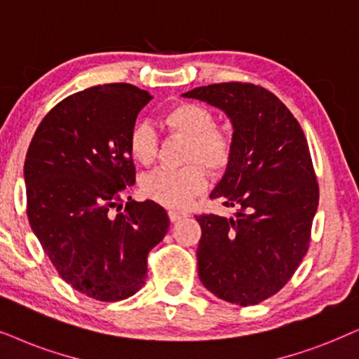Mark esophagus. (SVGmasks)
Masks as SVG:
<instances>
[{
    "label": "esophagus",
    "mask_w": 359,
    "mask_h": 359,
    "mask_svg": "<svg viewBox=\"0 0 359 359\" xmlns=\"http://www.w3.org/2000/svg\"><path fill=\"white\" fill-rule=\"evenodd\" d=\"M169 217L172 222H179V220H182L184 217H187V213L179 212V210H169Z\"/></svg>",
    "instance_id": "1"
}]
</instances>
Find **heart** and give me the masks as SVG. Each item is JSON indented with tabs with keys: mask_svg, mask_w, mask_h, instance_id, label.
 Segmentation results:
<instances>
[{
	"mask_svg": "<svg viewBox=\"0 0 359 359\" xmlns=\"http://www.w3.org/2000/svg\"><path fill=\"white\" fill-rule=\"evenodd\" d=\"M170 133L187 139L185 162H201L208 170H222L232 156V137L215 127L210 109L197 102H180L172 106L162 117ZM129 154L140 165H151L157 156V134L146 121L135 122L129 133ZM201 164L182 169H157L140 182L146 197L165 207L182 208L202 192L207 185L205 170Z\"/></svg>",
	"mask_w": 359,
	"mask_h": 359,
	"instance_id": "heart-1",
	"label": "heart"
}]
</instances>
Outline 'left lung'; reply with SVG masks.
Here are the masks:
<instances>
[{
	"instance_id": "8db88e82",
	"label": "left lung",
	"mask_w": 359,
	"mask_h": 359,
	"mask_svg": "<svg viewBox=\"0 0 359 359\" xmlns=\"http://www.w3.org/2000/svg\"><path fill=\"white\" fill-rule=\"evenodd\" d=\"M182 96L219 107L233 127L232 156L210 198L238 212L195 217L198 276L220 300L257 305L287 285L310 245L320 195L306 137L260 86L210 84Z\"/></svg>"
}]
</instances>
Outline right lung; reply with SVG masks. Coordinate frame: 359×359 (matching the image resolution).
Here are the masks:
<instances>
[{
    "instance_id": "1",
    "label": "right lung",
    "mask_w": 359,
    "mask_h": 359,
    "mask_svg": "<svg viewBox=\"0 0 359 359\" xmlns=\"http://www.w3.org/2000/svg\"><path fill=\"white\" fill-rule=\"evenodd\" d=\"M151 99L124 83L72 94L41 121L26 154L31 229L61 278L99 302L126 300L144 287L149 252L170 225L154 201L112 213L135 180L127 140Z\"/></svg>"
}]
</instances>
